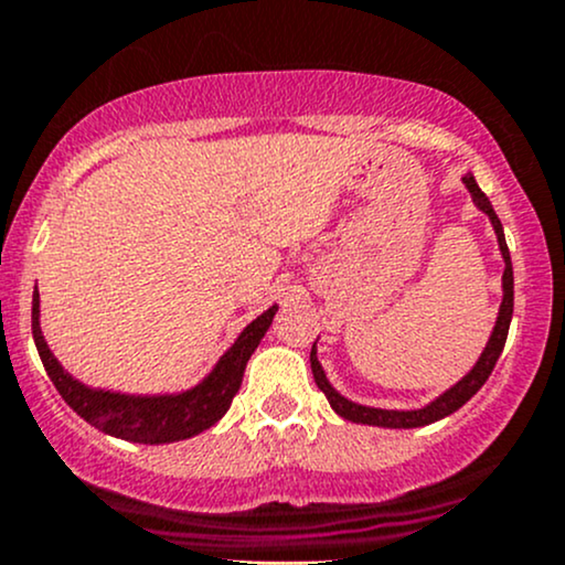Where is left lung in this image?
Masks as SVG:
<instances>
[{
	"mask_svg": "<svg viewBox=\"0 0 565 565\" xmlns=\"http://www.w3.org/2000/svg\"><path fill=\"white\" fill-rule=\"evenodd\" d=\"M465 183H467V189H470L475 205H478L480 211H483L488 218H491L493 232H497V239H499V248H502V256H504V277H502L504 299H502V309H499V317H497V328H493L491 341H488V344H486V352L480 354L478 365H475L472 371L467 373V376L461 379L459 384L451 386V390H448V392H443V395L437 397L435 403H429L427 408H419V411H382V408H365V405L350 403V401H347V397H341L339 392H335L333 386L328 384L326 373H322L320 363H317V352H315V347H312V354H309V363H312L315 384L320 386V392L328 397V403H331V408L335 411V414L344 416V419H350L354 424H367V427H384V429L424 427V424H433L437 419H446L448 414L459 411L461 405L470 401L475 392H478L480 386L486 384V379L491 376L493 365H497L499 354H502V350H504L507 333H510L512 301H515V290H512V262H510V250H507L502 221H499V215L493 213L491 202H488L486 194L480 192V186H478V181H475V175L467 173L465 175Z\"/></svg>",
	"mask_w": 565,
	"mask_h": 565,
	"instance_id": "8db88e82",
	"label": "left lung"
}]
</instances>
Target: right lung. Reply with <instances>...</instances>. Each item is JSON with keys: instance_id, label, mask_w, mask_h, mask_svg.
Returning <instances> with one entry per match:
<instances>
[{"instance_id": "obj_1", "label": "right lung", "mask_w": 565, "mask_h": 565, "mask_svg": "<svg viewBox=\"0 0 565 565\" xmlns=\"http://www.w3.org/2000/svg\"><path fill=\"white\" fill-rule=\"evenodd\" d=\"M275 312L277 307H269L262 317H256L239 333L232 350L218 360L205 382L194 390L181 392V395L164 397H130L117 395V392H100L68 376L42 339L40 294H34V301H31V333H34L36 352H40L50 382L87 424L128 443H175L205 433L230 411L234 395L243 384L245 365L256 352L258 341L264 339L266 328L271 326Z\"/></svg>"}]
</instances>
